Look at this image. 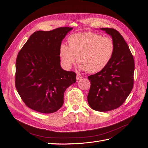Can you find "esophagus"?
<instances>
[{"label": "esophagus", "mask_w": 148, "mask_h": 148, "mask_svg": "<svg viewBox=\"0 0 148 148\" xmlns=\"http://www.w3.org/2000/svg\"><path fill=\"white\" fill-rule=\"evenodd\" d=\"M82 78H83V77H82V76L81 75L78 74V75H77V81H79V80L81 79Z\"/></svg>", "instance_id": "1"}]
</instances>
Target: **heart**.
<instances>
[{
	"label": "heart",
	"mask_w": 148,
	"mask_h": 148,
	"mask_svg": "<svg viewBox=\"0 0 148 148\" xmlns=\"http://www.w3.org/2000/svg\"><path fill=\"white\" fill-rule=\"evenodd\" d=\"M68 46L59 47V57L62 64L69 69L76 62L79 69L88 72H99L109 64L113 57L115 46L109 37L92 32L78 33L67 38Z\"/></svg>",
	"instance_id": "obj_1"
}]
</instances>
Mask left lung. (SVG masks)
<instances>
[{"label":"left lung","mask_w":148,"mask_h":148,"mask_svg":"<svg viewBox=\"0 0 148 148\" xmlns=\"http://www.w3.org/2000/svg\"><path fill=\"white\" fill-rule=\"evenodd\" d=\"M111 36L115 50L104 69L88 77L91 82L88 102L93 110L107 112L123 104L131 92L134 82L135 62L122 36L113 28H101Z\"/></svg>","instance_id":"1"}]
</instances>
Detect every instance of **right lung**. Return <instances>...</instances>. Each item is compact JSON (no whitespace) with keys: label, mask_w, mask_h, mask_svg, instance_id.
<instances>
[{"label":"right lung","mask_w":148,"mask_h":148,"mask_svg":"<svg viewBox=\"0 0 148 148\" xmlns=\"http://www.w3.org/2000/svg\"><path fill=\"white\" fill-rule=\"evenodd\" d=\"M73 28L38 31L30 36L16 60L15 86L29 108L43 114L59 110L66 89L76 82V73L62 69L59 47Z\"/></svg>","instance_id":"obj_1"}]
</instances>
